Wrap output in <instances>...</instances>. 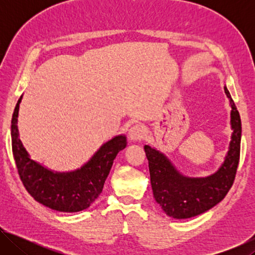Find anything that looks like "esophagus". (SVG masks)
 <instances>
[{"instance_id":"34e87169","label":"esophagus","mask_w":255,"mask_h":255,"mask_svg":"<svg viewBox=\"0 0 255 255\" xmlns=\"http://www.w3.org/2000/svg\"><path fill=\"white\" fill-rule=\"evenodd\" d=\"M128 136L131 140H140L145 136V128L141 125H135L128 131Z\"/></svg>"}]
</instances>
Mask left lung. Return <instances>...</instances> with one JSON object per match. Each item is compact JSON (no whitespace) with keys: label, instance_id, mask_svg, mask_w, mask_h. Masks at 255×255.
<instances>
[{"label":"left lung","instance_id":"obj_1","mask_svg":"<svg viewBox=\"0 0 255 255\" xmlns=\"http://www.w3.org/2000/svg\"><path fill=\"white\" fill-rule=\"evenodd\" d=\"M231 105L232 136L227 154L215 173L193 178L181 173L166 155L145 145L150 184L155 201L167 216L175 219L191 218L221 202L230 191L240 161L242 124L239 111L227 88H224Z\"/></svg>","mask_w":255,"mask_h":255}]
</instances>
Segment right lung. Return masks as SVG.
I'll list each match as a JSON object with an SVG mask.
<instances>
[{
    "label": "right lung",
    "mask_w": 255,
    "mask_h": 255,
    "mask_svg": "<svg viewBox=\"0 0 255 255\" xmlns=\"http://www.w3.org/2000/svg\"><path fill=\"white\" fill-rule=\"evenodd\" d=\"M14 108L11 122L12 153L24 188L39 204L63 213H77L91 206L100 196L114 159L127 146V137L118 135L102 144L80 169L68 172L53 171L30 157L20 139L19 107Z\"/></svg>",
    "instance_id": "right-lung-1"
}]
</instances>
